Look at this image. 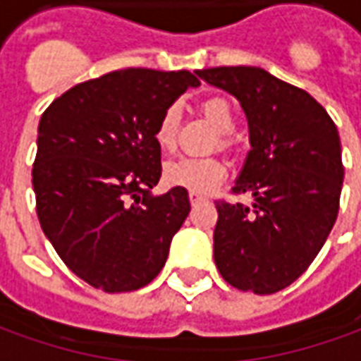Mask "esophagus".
<instances>
[{"instance_id":"1","label":"esophagus","mask_w":361,"mask_h":361,"mask_svg":"<svg viewBox=\"0 0 361 361\" xmlns=\"http://www.w3.org/2000/svg\"><path fill=\"white\" fill-rule=\"evenodd\" d=\"M189 201H191V204H199L203 203L204 197L199 195V193H189Z\"/></svg>"}]
</instances>
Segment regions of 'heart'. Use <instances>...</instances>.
Instances as JSON below:
<instances>
[{
	"label": "heart",
	"mask_w": 361,
	"mask_h": 361,
	"mask_svg": "<svg viewBox=\"0 0 361 361\" xmlns=\"http://www.w3.org/2000/svg\"><path fill=\"white\" fill-rule=\"evenodd\" d=\"M204 118L209 119L220 137V147H228V133H232L235 127V116L232 106L228 100L214 96L204 100L203 106ZM178 121H180V108L173 104L168 106L164 114L158 119L154 139L162 149H172L176 141V131H178ZM226 178V166L220 158L207 157V158H193V157H180L173 158L164 166V180L168 185L180 189H188L191 193H209L212 189L222 183Z\"/></svg>",
	"instance_id": "obj_1"
}]
</instances>
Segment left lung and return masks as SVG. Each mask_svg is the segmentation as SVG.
<instances>
[{
    "instance_id": "8db88e82",
    "label": "left lung",
    "mask_w": 361,
    "mask_h": 361,
    "mask_svg": "<svg viewBox=\"0 0 361 361\" xmlns=\"http://www.w3.org/2000/svg\"><path fill=\"white\" fill-rule=\"evenodd\" d=\"M199 79L232 94L251 150L232 188L251 207L216 203L214 263L230 286L274 294L307 271L334 226L344 180L341 137L305 90L261 67H212Z\"/></svg>"
}]
</instances>
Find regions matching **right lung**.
Segmentation results:
<instances>
[{"label":"right lung","instance_id":"right-lung-1","mask_svg":"<svg viewBox=\"0 0 361 361\" xmlns=\"http://www.w3.org/2000/svg\"><path fill=\"white\" fill-rule=\"evenodd\" d=\"M201 82L189 71L121 69L75 85L38 123L32 188L61 261L104 292H133L162 271L188 219V189L154 195L158 119Z\"/></svg>","mask_w":361,"mask_h":361}]
</instances>
